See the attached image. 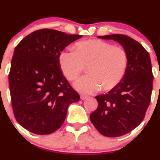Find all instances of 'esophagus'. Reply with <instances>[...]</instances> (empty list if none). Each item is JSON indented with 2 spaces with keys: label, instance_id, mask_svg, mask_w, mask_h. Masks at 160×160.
<instances>
[{
  "label": "esophagus",
  "instance_id": "34e87169",
  "mask_svg": "<svg viewBox=\"0 0 160 160\" xmlns=\"http://www.w3.org/2000/svg\"><path fill=\"white\" fill-rule=\"evenodd\" d=\"M87 96L86 95H80V99L81 100H86V98H87Z\"/></svg>",
  "mask_w": 160,
  "mask_h": 160
}]
</instances>
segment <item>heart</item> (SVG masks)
<instances>
[{
    "label": "heart",
    "mask_w": 160,
    "mask_h": 160,
    "mask_svg": "<svg viewBox=\"0 0 160 160\" xmlns=\"http://www.w3.org/2000/svg\"><path fill=\"white\" fill-rule=\"evenodd\" d=\"M59 63L69 81H75L88 68V74L75 82L74 88L83 94H92L102 87L108 91L115 87L126 72L128 55L121 48L101 40L78 42L74 51L59 54Z\"/></svg>",
    "instance_id": "obj_1"
}]
</instances>
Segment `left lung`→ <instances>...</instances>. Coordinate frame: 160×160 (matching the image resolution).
<instances>
[{
  "label": "left lung",
  "mask_w": 160,
  "mask_h": 160,
  "mask_svg": "<svg viewBox=\"0 0 160 160\" xmlns=\"http://www.w3.org/2000/svg\"><path fill=\"white\" fill-rule=\"evenodd\" d=\"M122 45L128 66L122 80L105 95L96 96L98 107L90 120L102 135L118 137L128 133L143 121L151 102L153 75L148 52L139 42L122 34L98 36Z\"/></svg>",
  "instance_id": "left-lung-1"
}]
</instances>
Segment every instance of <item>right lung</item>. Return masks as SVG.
Listing matches in <instances>:
<instances>
[{
	"label": "right lung",
	"instance_id": "obj_1",
	"mask_svg": "<svg viewBox=\"0 0 160 160\" xmlns=\"http://www.w3.org/2000/svg\"><path fill=\"white\" fill-rule=\"evenodd\" d=\"M80 35L51 29L36 30L15 47L9 85L15 118L38 135L55 132L66 118L68 106L80 95L63 76L61 52Z\"/></svg>",
	"mask_w": 160,
	"mask_h": 160
}]
</instances>
